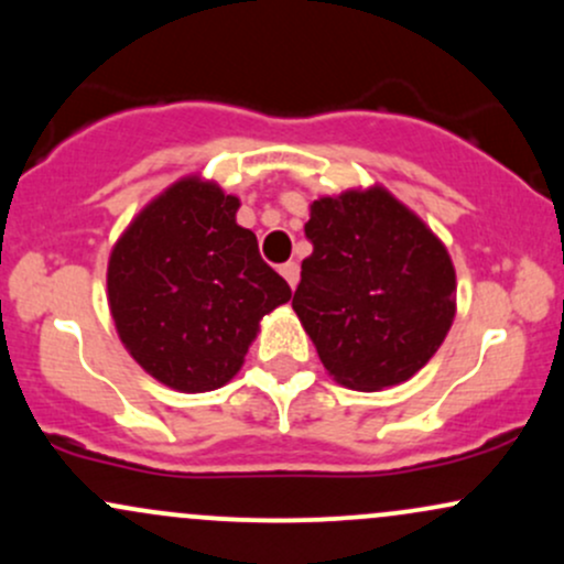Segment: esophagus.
<instances>
[{"label": "esophagus", "mask_w": 564, "mask_h": 564, "mask_svg": "<svg viewBox=\"0 0 564 564\" xmlns=\"http://www.w3.org/2000/svg\"><path fill=\"white\" fill-rule=\"evenodd\" d=\"M281 275L286 278V283L291 289H296V283H300V264L296 262H286V264H281Z\"/></svg>", "instance_id": "obj_1"}]
</instances>
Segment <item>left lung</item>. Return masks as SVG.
I'll use <instances>...</instances> for the list:
<instances>
[{
    "label": "left lung",
    "instance_id": "left-lung-1",
    "mask_svg": "<svg viewBox=\"0 0 564 564\" xmlns=\"http://www.w3.org/2000/svg\"><path fill=\"white\" fill-rule=\"evenodd\" d=\"M294 310L339 384L377 392L411 379L448 334L456 270L435 232L384 187L310 206Z\"/></svg>",
    "mask_w": 564,
    "mask_h": 564
}]
</instances>
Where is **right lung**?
I'll use <instances>...</instances> for the list:
<instances>
[{
  "mask_svg": "<svg viewBox=\"0 0 564 564\" xmlns=\"http://www.w3.org/2000/svg\"><path fill=\"white\" fill-rule=\"evenodd\" d=\"M238 198L185 177L145 206L108 262L116 332L138 364L180 392L228 384L262 315L289 283L236 223Z\"/></svg>",
  "mask_w": 564,
  "mask_h": 564,
  "instance_id": "add662e5",
  "label": "right lung"
}]
</instances>
